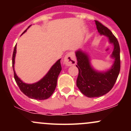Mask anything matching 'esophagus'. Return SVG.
Returning <instances> with one entry per match:
<instances>
[{"instance_id":"1","label":"esophagus","mask_w":131,"mask_h":131,"mask_svg":"<svg viewBox=\"0 0 131 131\" xmlns=\"http://www.w3.org/2000/svg\"><path fill=\"white\" fill-rule=\"evenodd\" d=\"M64 63L67 67L75 65L76 64V60L74 53L72 52L68 53L64 58Z\"/></svg>"}]
</instances>
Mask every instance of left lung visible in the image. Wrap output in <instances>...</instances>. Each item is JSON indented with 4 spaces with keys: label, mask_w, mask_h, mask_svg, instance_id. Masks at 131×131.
Wrapping results in <instances>:
<instances>
[{
    "label": "left lung",
    "mask_w": 131,
    "mask_h": 131,
    "mask_svg": "<svg viewBox=\"0 0 131 131\" xmlns=\"http://www.w3.org/2000/svg\"><path fill=\"white\" fill-rule=\"evenodd\" d=\"M100 36L108 38V42L113 46L110 58L113 60L112 65L106 70L99 71L91 63L89 53L79 49L75 51L79 70L76 85L82 94L90 98L99 97L107 94L112 89L118 77L120 71V48L118 41L112 31L95 21Z\"/></svg>",
    "instance_id": "left-lung-1"
}]
</instances>
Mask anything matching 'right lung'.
<instances>
[{
	"label": "right lung",
	"mask_w": 131,
	"mask_h": 131,
	"mask_svg": "<svg viewBox=\"0 0 131 131\" xmlns=\"http://www.w3.org/2000/svg\"><path fill=\"white\" fill-rule=\"evenodd\" d=\"M31 25L23 32H26ZM16 53V45L15 47L12 57V67L14 72V78L19 89L30 99L35 100H46L53 94L57 86V79L61 71L60 59L58 60L50 68L49 71L39 81L32 84H27L18 78L15 71V60Z\"/></svg>",
	"instance_id": "1"
}]
</instances>
